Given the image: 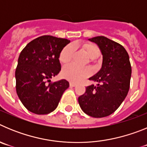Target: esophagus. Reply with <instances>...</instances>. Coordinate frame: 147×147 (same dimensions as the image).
<instances>
[{
    "label": "esophagus",
    "mask_w": 147,
    "mask_h": 147,
    "mask_svg": "<svg viewBox=\"0 0 147 147\" xmlns=\"http://www.w3.org/2000/svg\"><path fill=\"white\" fill-rule=\"evenodd\" d=\"M70 86H71V87H75V86H76V83L71 82H70Z\"/></svg>",
    "instance_id": "esophagus-1"
}]
</instances>
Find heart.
<instances>
[{"instance_id":"1","label":"heart","mask_w":147,"mask_h":147,"mask_svg":"<svg viewBox=\"0 0 147 147\" xmlns=\"http://www.w3.org/2000/svg\"><path fill=\"white\" fill-rule=\"evenodd\" d=\"M82 50L86 53L88 57L92 60L96 59L99 55V49L93 43H85L82 45ZM74 54V48L71 45H66L62 49L59 54V62L62 64H67L71 60ZM62 76L66 80L74 82L82 81L85 78L91 74V71L89 67H80L75 65L70 64L65 65L62 71Z\"/></svg>"}]
</instances>
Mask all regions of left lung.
Returning <instances> with one entry per match:
<instances>
[{
    "mask_svg": "<svg viewBox=\"0 0 147 147\" xmlns=\"http://www.w3.org/2000/svg\"><path fill=\"white\" fill-rule=\"evenodd\" d=\"M98 45L102 55V68L89 79L97 85L85 88L78 98L82 110L94 118L106 117L117 110L127 96L132 74L128 53L121 44L104 36L90 39Z\"/></svg>",
    "mask_w": 147,
    "mask_h": 147,
    "instance_id": "8db88e82",
    "label": "left lung"
}]
</instances>
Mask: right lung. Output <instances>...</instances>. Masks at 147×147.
I'll use <instances>...</instances> for the list:
<instances>
[{
  "instance_id": "right-lung-1",
  "label": "right lung",
  "mask_w": 147,
  "mask_h": 147,
  "mask_svg": "<svg viewBox=\"0 0 147 147\" xmlns=\"http://www.w3.org/2000/svg\"><path fill=\"white\" fill-rule=\"evenodd\" d=\"M70 40L44 35L28 42L20 52L15 71L16 91L30 112L45 115L57 108L69 87L65 80L50 82L61 70L59 57Z\"/></svg>"
}]
</instances>
